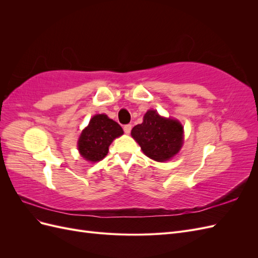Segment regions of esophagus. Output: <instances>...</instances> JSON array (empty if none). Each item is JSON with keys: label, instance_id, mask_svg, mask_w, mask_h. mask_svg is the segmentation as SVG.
I'll return each instance as SVG.
<instances>
[{"label": "esophagus", "instance_id": "obj_1", "mask_svg": "<svg viewBox=\"0 0 258 258\" xmlns=\"http://www.w3.org/2000/svg\"><path fill=\"white\" fill-rule=\"evenodd\" d=\"M131 129H132V126H131V124H124V126H123V131H124V134L129 135L130 132H131Z\"/></svg>", "mask_w": 258, "mask_h": 258}]
</instances>
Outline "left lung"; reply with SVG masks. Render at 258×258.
<instances>
[{"label": "left lung", "instance_id": "left-lung-1", "mask_svg": "<svg viewBox=\"0 0 258 258\" xmlns=\"http://www.w3.org/2000/svg\"><path fill=\"white\" fill-rule=\"evenodd\" d=\"M183 126L176 119L161 117L157 111H147L143 122L131 130V136L151 159L163 162L173 158L183 145Z\"/></svg>", "mask_w": 258, "mask_h": 258}]
</instances>
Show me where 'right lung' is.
<instances>
[{"mask_svg": "<svg viewBox=\"0 0 258 258\" xmlns=\"http://www.w3.org/2000/svg\"><path fill=\"white\" fill-rule=\"evenodd\" d=\"M122 135L123 130L118 123L108 118L105 114H97L82 131L77 147L83 158L97 162L107 155L108 146L113 140Z\"/></svg>", "mask_w": 258, "mask_h": 258, "instance_id": "1", "label": "right lung"}]
</instances>
